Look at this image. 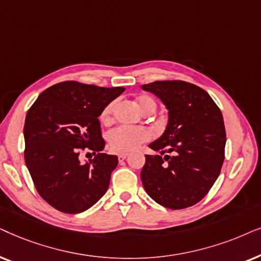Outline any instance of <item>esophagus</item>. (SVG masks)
<instances>
[{"label":"esophagus","instance_id":"34e87169","mask_svg":"<svg viewBox=\"0 0 261 261\" xmlns=\"http://www.w3.org/2000/svg\"><path fill=\"white\" fill-rule=\"evenodd\" d=\"M126 158H127V154H119V155H118V160H119V162L124 161V160Z\"/></svg>","mask_w":261,"mask_h":261}]
</instances>
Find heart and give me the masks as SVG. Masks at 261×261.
Masks as SVG:
<instances>
[{"instance_id": "obj_1", "label": "heart", "mask_w": 261, "mask_h": 261, "mask_svg": "<svg viewBox=\"0 0 261 261\" xmlns=\"http://www.w3.org/2000/svg\"><path fill=\"white\" fill-rule=\"evenodd\" d=\"M137 105L143 112H154L156 101L151 96L143 95L137 99ZM116 109V101H111L103 107L100 113V120L103 124H110L113 120V113ZM151 135L148 128L142 126H117L107 134L109 148L114 152H130L150 140Z\"/></svg>"}]
</instances>
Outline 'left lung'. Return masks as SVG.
Listing matches in <instances>:
<instances>
[{"label":"left lung","instance_id":"obj_1","mask_svg":"<svg viewBox=\"0 0 261 261\" xmlns=\"http://www.w3.org/2000/svg\"><path fill=\"white\" fill-rule=\"evenodd\" d=\"M142 88L154 93L168 110V125L149 148L141 179L160 205L172 210L190 207L206 196L224 161L225 127L221 110L193 83L155 81Z\"/></svg>","mask_w":261,"mask_h":261}]
</instances>
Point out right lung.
Segmentation results:
<instances>
[{"label":"right lung","mask_w":261,"mask_h":261,"mask_svg":"<svg viewBox=\"0 0 261 261\" xmlns=\"http://www.w3.org/2000/svg\"><path fill=\"white\" fill-rule=\"evenodd\" d=\"M124 90L64 81L45 89L30 107L25 162L38 193L58 211L82 213L109 189L118 158L101 152L105 141L98 117ZM88 148L97 155L82 164L79 154Z\"/></svg>","instance_id":"1"}]
</instances>
